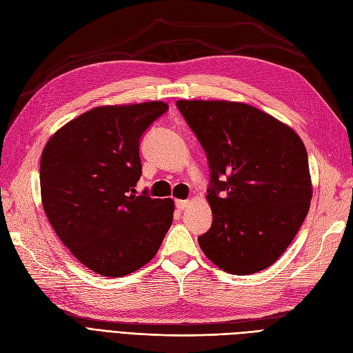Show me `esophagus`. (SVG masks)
<instances>
[{
  "mask_svg": "<svg viewBox=\"0 0 353 353\" xmlns=\"http://www.w3.org/2000/svg\"><path fill=\"white\" fill-rule=\"evenodd\" d=\"M175 206L178 210H185L190 206L188 200H175Z\"/></svg>",
  "mask_w": 353,
  "mask_h": 353,
  "instance_id": "1",
  "label": "esophagus"
}]
</instances>
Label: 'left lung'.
Returning <instances> with one entry per match:
<instances>
[{
	"mask_svg": "<svg viewBox=\"0 0 353 353\" xmlns=\"http://www.w3.org/2000/svg\"><path fill=\"white\" fill-rule=\"evenodd\" d=\"M208 157V258L234 275L259 272L285 252L312 199L307 153L287 125L253 105L178 100Z\"/></svg>",
	"mask_w": 353,
	"mask_h": 353,
	"instance_id": "obj_1",
	"label": "left lung"
}]
</instances>
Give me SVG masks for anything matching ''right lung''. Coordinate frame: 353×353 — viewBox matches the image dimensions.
<instances>
[{
	"label": "right lung",
	"instance_id": "add662e5",
	"mask_svg": "<svg viewBox=\"0 0 353 353\" xmlns=\"http://www.w3.org/2000/svg\"><path fill=\"white\" fill-rule=\"evenodd\" d=\"M168 104L104 105L52 135L41 156V197L59 239L81 263L122 276L150 262L172 223L174 201L152 199L140 179L143 134Z\"/></svg>",
	"mask_w": 353,
	"mask_h": 353
}]
</instances>
